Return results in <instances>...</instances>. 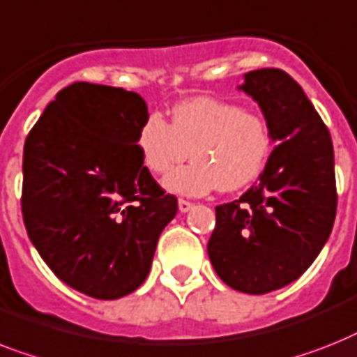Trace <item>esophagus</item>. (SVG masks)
<instances>
[{
    "mask_svg": "<svg viewBox=\"0 0 357 357\" xmlns=\"http://www.w3.org/2000/svg\"><path fill=\"white\" fill-rule=\"evenodd\" d=\"M178 207L181 213H187V211H190L192 208V204L188 202V199H183V198H179L178 199Z\"/></svg>",
    "mask_w": 357,
    "mask_h": 357,
    "instance_id": "34e87169",
    "label": "esophagus"
}]
</instances>
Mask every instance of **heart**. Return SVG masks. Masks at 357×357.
Returning a JSON list of instances; mask_svg holds the SVG:
<instances>
[{"label":"heart","instance_id":"b5f03b06","mask_svg":"<svg viewBox=\"0 0 357 357\" xmlns=\"http://www.w3.org/2000/svg\"><path fill=\"white\" fill-rule=\"evenodd\" d=\"M137 149L153 174H167L192 155V163L165 179L172 192H233L259 178L271 152V132L259 113L216 97H194L174 106L170 124L158 112L146 115Z\"/></svg>","mask_w":357,"mask_h":357}]
</instances>
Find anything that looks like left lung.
Wrapping results in <instances>:
<instances>
[{"mask_svg":"<svg viewBox=\"0 0 357 357\" xmlns=\"http://www.w3.org/2000/svg\"><path fill=\"white\" fill-rule=\"evenodd\" d=\"M240 86L259 102L271 139L259 183L216 207L207 244L214 271L233 289L262 295L312 266L334 227V146L303 88L282 69H257Z\"/></svg>","mask_w":357,"mask_h":357,"instance_id":"8db88e82","label":"left lung"}]
</instances>
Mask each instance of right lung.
Instances as JSON below:
<instances>
[{
  "label": "right lung",
  "mask_w": 357,
  "mask_h": 357,
  "mask_svg": "<svg viewBox=\"0 0 357 357\" xmlns=\"http://www.w3.org/2000/svg\"><path fill=\"white\" fill-rule=\"evenodd\" d=\"M146 115L141 95L75 82L25 139L29 238L58 279L93 299H119L144 282L159 234L178 213L139 153Z\"/></svg>",
  "instance_id": "add662e5"
}]
</instances>
